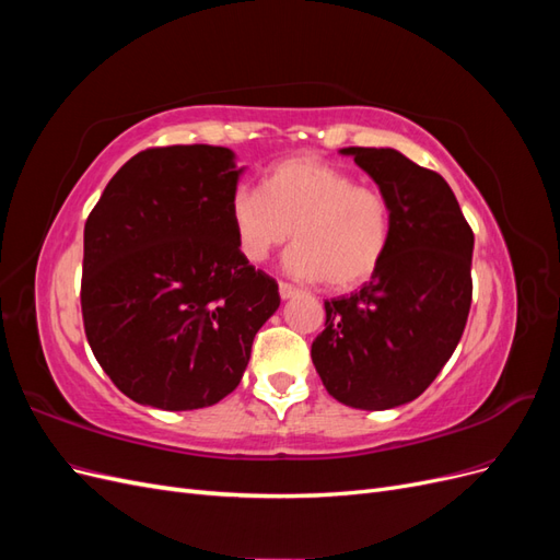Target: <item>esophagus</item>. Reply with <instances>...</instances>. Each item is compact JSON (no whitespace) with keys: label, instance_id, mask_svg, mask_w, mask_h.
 <instances>
[{"label":"esophagus","instance_id":"34e87169","mask_svg":"<svg viewBox=\"0 0 560 560\" xmlns=\"http://www.w3.org/2000/svg\"><path fill=\"white\" fill-rule=\"evenodd\" d=\"M278 290H280V296H282V299H290V296L299 294V287H294V284H290V282H282V280H280V284H278Z\"/></svg>","mask_w":560,"mask_h":560}]
</instances>
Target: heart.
Instances as JSON below:
<instances>
[{
    "label": "heart",
    "instance_id": "heart-1",
    "mask_svg": "<svg viewBox=\"0 0 560 560\" xmlns=\"http://www.w3.org/2000/svg\"><path fill=\"white\" fill-rule=\"evenodd\" d=\"M229 217L241 254L261 264L292 238L290 273L352 290L376 276L393 243V200L317 156H292L264 175L261 189L238 186Z\"/></svg>",
    "mask_w": 560,
    "mask_h": 560
}]
</instances>
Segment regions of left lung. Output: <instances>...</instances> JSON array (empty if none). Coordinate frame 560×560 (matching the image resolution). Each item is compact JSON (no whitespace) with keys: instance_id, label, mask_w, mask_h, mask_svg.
<instances>
[{"instance_id":"8db88e82","label":"left lung","mask_w":560,"mask_h":560,"mask_svg":"<svg viewBox=\"0 0 560 560\" xmlns=\"http://www.w3.org/2000/svg\"><path fill=\"white\" fill-rule=\"evenodd\" d=\"M393 200L395 231L376 276L325 301L311 358L327 393L383 411L425 393L453 354L471 306L474 233L446 179L395 149L348 147Z\"/></svg>"}]
</instances>
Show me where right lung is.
<instances>
[{"label": "right lung", "instance_id": "right-lung-1", "mask_svg": "<svg viewBox=\"0 0 560 560\" xmlns=\"http://www.w3.org/2000/svg\"><path fill=\"white\" fill-rule=\"evenodd\" d=\"M241 171L212 144L154 147L118 171L83 226L81 315L112 383L163 411L238 387L278 282L235 245Z\"/></svg>", "mask_w": 560, "mask_h": 560}]
</instances>
